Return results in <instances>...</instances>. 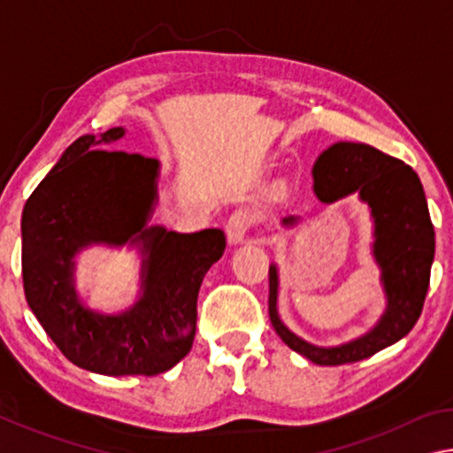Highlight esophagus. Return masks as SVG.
<instances>
[{
	"label": "esophagus",
	"mask_w": 453,
	"mask_h": 453,
	"mask_svg": "<svg viewBox=\"0 0 453 453\" xmlns=\"http://www.w3.org/2000/svg\"><path fill=\"white\" fill-rule=\"evenodd\" d=\"M254 221H256V216L250 208L235 210L232 216H229L227 224H226V234H227L229 245L242 243L245 240V234H248V229L251 227Z\"/></svg>",
	"instance_id": "34e87169"
}]
</instances>
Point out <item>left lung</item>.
I'll use <instances>...</instances> for the list:
<instances>
[{
    "mask_svg": "<svg viewBox=\"0 0 453 453\" xmlns=\"http://www.w3.org/2000/svg\"><path fill=\"white\" fill-rule=\"evenodd\" d=\"M313 191L319 202L334 203L356 194L370 210L372 257L380 267L386 310L365 334L337 346H316L291 332L278 311L280 272L270 265V319L286 346L318 365H342L365 359L394 346L424 308L435 254V234L418 173L400 159L365 143L337 142L313 164ZM300 216L281 218L294 227Z\"/></svg>",
    "mask_w": 453,
    "mask_h": 453,
    "instance_id": "8db88e82",
    "label": "left lung"
}]
</instances>
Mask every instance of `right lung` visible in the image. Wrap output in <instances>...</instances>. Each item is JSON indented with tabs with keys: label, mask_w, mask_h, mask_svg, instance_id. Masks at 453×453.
I'll list each match as a JSON object with an SVG mask.
<instances>
[{
	"label": "right lung",
	"mask_w": 453,
	"mask_h": 453,
	"mask_svg": "<svg viewBox=\"0 0 453 453\" xmlns=\"http://www.w3.org/2000/svg\"><path fill=\"white\" fill-rule=\"evenodd\" d=\"M124 135V127H111L78 137L21 216V270L34 316L72 364L116 378L164 373L189 354L199 288L226 250L221 229L178 234L150 224L157 159L99 150ZM94 244H127L142 257L138 300L118 314L89 309L74 288V257Z\"/></svg>",
	"instance_id": "add662e5"
}]
</instances>
